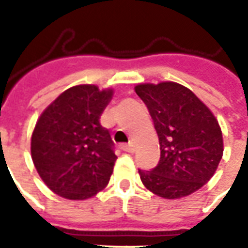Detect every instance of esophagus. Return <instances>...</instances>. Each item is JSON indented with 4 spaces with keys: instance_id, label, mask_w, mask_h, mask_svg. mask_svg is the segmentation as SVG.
<instances>
[{
    "instance_id": "obj_1",
    "label": "esophagus",
    "mask_w": 248,
    "mask_h": 248,
    "mask_svg": "<svg viewBox=\"0 0 248 248\" xmlns=\"http://www.w3.org/2000/svg\"><path fill=\"white\" fill-rule=\"evenodd\" d=\"M122 149H124V152H128V153H134L135 152V145L132 143H128V144H122Z\"/></svg>"
}]
</instances>
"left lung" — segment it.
<instances>
[{"instance_id": "8db88e82", "label": "left lung", "mask_w": 248, "mask_h": 248, "mask_svg": "<svg viewBox=\"0 0 248 248\" xmlns=\"http://www.w3.org/2000/svg\"><path fill=\"white\" fill-rule=\"evenodd\" d=\"M135 93L147 105L161 148L155 169H139L143 184L167 200L202 188L223 157V135L215 116L179 83H144L136 86Z\"/></svg>"}]
</instances>
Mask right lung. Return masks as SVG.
Here are the masks:
<instances>
[{
  "mask_svg": "<svg viewBox=\"0 0 248 248\" xmlns=\"http://www.w3.org/2000/svg\"><path fill=\"white\" fill-rule=\"evenodd\" d=\"M112 90L75 86L41 114L32 134L33 163L52 192L68 200H86L108 184L117 155L100 116Z\"/></svg>",
  "mask_w": 248,
  "mask_h": 248,
  "instance_id": "right-lung-1",
  "label": "right lung"
}]
</instances>
